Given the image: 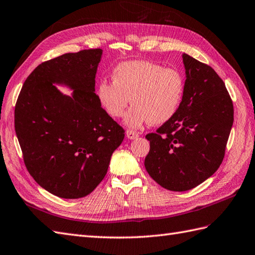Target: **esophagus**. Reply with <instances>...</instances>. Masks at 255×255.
Returning <instances> with one entry per match:
<instances>
[{
  "label": "esophagus",
  "instance_id": "esophagus-1",
  "mask_svg": "<svg viewBox=\"0 0 255 255\" xmlns=\"http://www.w3.org/2000/svg\"><path fill=\"white\" fill-rule=\"evenodd\" d=\"M126 137L128 139H130V140H133V139H137L139 137V133L132 131V130H127V131H126Z\"/></svg>",
  "mask_w": 255,
  "mask_h": 255
}]
</instances>
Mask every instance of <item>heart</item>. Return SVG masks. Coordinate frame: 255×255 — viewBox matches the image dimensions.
Listing matches in <instances>:
<instances>
[{
    "mask_svg": "<svg viewBox=\"0 0 255 255\" xmlns=\"http://www.w3.org/2000/svg\"><path fill=\"white\" fill-rule=\"evenodd\" d=\"M112 84H99V102L108 115L118 118L131 101L133 105L124 120L131 129L141 128L146 123H167L178 111L185 92V79L179 70L149 61L120 64L112 74Z\"/></svg>",
    "mask_w": 255,
    "mask_h": 255,
    "instance_id": "b5f03b06",
    "label": "heart"
}]
</instances>
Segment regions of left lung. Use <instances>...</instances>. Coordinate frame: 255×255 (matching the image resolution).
Wrapping results in <instances>:
<instances>
[{"instance_id":"obj_1","label":"left lung","mask_w":255,"mask_h":255,"mask_svg":"<svg viewBox=\"0 0 255 255\" xmlns=\"http://www.w3.org/2000/svg\"><path fill=\"white\" fill-rule=\"evenodd\" d=\"M185 92L178 111L145 138L147 173L170 191H187L215 173L223 162L234 123V105L224 81L209 65L183 53Z\"/></svg>"}]
</instances>
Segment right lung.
<instances>
[{
    "mask_svg": "<svg viewBox=\"0 0 255 255\" xmlns=\"http://www.w3.org/2000/svg\"><path fill=\"white\" fill-rule=\"evenodd\" d=\"M102 54L82 50L40 64L17 99L15 131L26 167L38 185L63 199L90 194L125 137L94 93Z\"/></svg>",
    "mask_w": 255,
    "mask_h": 255,
    "instance_id": "right-lung-1",
    "label": "right lung"
}]
</instances>
